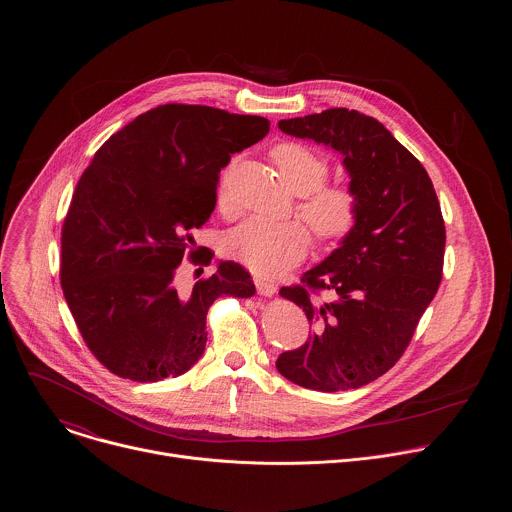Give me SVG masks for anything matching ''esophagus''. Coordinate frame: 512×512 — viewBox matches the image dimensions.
Listing matches in <instances>:
<instances>
[{
  "instance_id": "34e87169",
  "label": "esophagus",
  "mask_w": 512,
  "mask_h": 512,
  "mask_svg": "<svg viewBox=\"0 0 512 512\" xmlns=\"http://www.w3.org/2000/svg\"><path fill=\"white\" fill-rule=\"evenodd\" d=\"M254 284H256V290H258L260 295L272 297L274 293L278 292V286L274 282H268V280H262V278H254Z\"/></svg>"
}]
</instances>
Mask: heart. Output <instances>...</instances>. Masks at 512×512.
<instances>
[{"label":"heart","mask_w":512,"mask_h":512,"mask_svg":"<svg viewBox=\"0 0 512 512\" xmlns=\"http://www.w3.org/2000/svg\"><path fill=\"white\" fill-rule=\"evenodd\" d=\"M282 183L301 197L299 217L321 242L347 236L359 219V195L349 185H323L329 163L323 155L301 144H282L272 151ZM220 211L228 209V191L222 181L217 195ZM309 230L297 222L244 220L224 236V254L256 274L276 276L295 266L309 250Z\"/></svg>","instance_id":"1"}]
</instances>
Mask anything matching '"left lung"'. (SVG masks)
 I'll return each mask as SVG.
<instances>
[{"label":"left lung","instance_id":"left-lung-1","mask_svg":"<svg viewBox=\"0 0 512 512\" xmlns=\"http://www.w3.org/2000/svg\"><path fill=\"white\" fill-rule=\"evenodd\" d=\"M278 128L335 149L361 209L339 248L301 276L303 286L280 290L305 311L313 333L276 366L303 388H359L396 365L438 292L445 248L438 195L424 165L357 110L331 108ZM321 289L336 299L313 300L310 292Z\"/></svg>","mask_w":512,"mask_h":512}]
</instances>
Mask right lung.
<instances>
[{
    "label": "right lung",
    "instance_id": "obj_1",
    "mask_svg": "<svg viewBox=\"0 0 512 512\" xmlns=\"http://www.w3.org/2000/svg\"><path fill=\"white\" fill-rule=\"evenodd\" d=\"M268 132L262 116L163 104L94 153L63 224L61 286L84 343L110 372L136 382L187 372L205 353L215 299L256 293L236 262H219L191 290L175 276L195 244L189 232L215 211L220 169ZM213 256L189 252L193 264Z\"/></svg>",
    "mask_w": 512,
    "mask_h": 512
}]
</instances>
